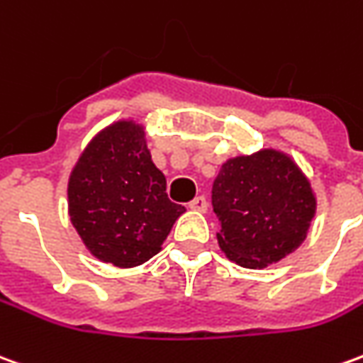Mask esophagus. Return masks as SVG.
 I'll return each mask as SVG.
<instances>
[{"instance_id":"obj_1","label":"esophagus","mask_w":363,"mask_h":363,"mask_svg":"<svg viewBox=\"0 0 363 363\" xmlns=\"http://www.w3.org/2000/svg\"><path fill=\"white\" fill-rule=\"evenodd\" d=\"M189 208H192V210H199V212H204L208 208V202L204 196H196V199H192L189 202Z\"/></svg>"}]
</instances>
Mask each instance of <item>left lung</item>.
Wrapping results in <instances>:
<instances>
[{"label": "left lung", "mask_w": 363, "mask_h": 363, "mask_svg": "<svg viewBox=\"0 0 363 363\" xmlns=\"http://www.w3.org/2000/svg\"><path fill=\"white\" fill-rule=\"evenodd\" d=\"M218 243L242 267H265L295 252L316 210L311 184L287 155L261 151L222 164L212 184Z\"/></svg>", "instance_id": "obj_1"}]
</instances>
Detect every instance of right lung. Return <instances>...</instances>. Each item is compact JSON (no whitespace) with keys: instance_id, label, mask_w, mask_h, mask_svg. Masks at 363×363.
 Masks as SVG:
<instances>
[{"instance_id":"right-lung-1","label":"right lung","mask_w":363,"mask_h":363,"mask_svg":"<svg viewBox=\"0 0 363 363\" xmlns=\"http://www.w3.org/2000/svg\"><path fill=\"white\" fill-rule=\"evenodd\" d=\"M70 220L98 259L133 267L161 252L184 206L167 196L133 121H120L96 135L68 182Z\"/></svg>"}]
</instances>
